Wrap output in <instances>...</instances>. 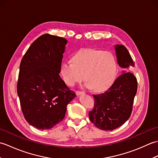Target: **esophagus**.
<instances>
[{
	"mask_svg": "<svg viewBox=\"0 0 158 158\" xmlns=\"http://www.w3.org/2000/svg\"><path fill=\"white\" fill-rule=\"evenodd\" d=\"M83 93V92H79V91H76V94H77V96H80V95H81Z\"/></svg>",
	"mask_w": 158,
	"mask_h": 158,
	"instance_id": "1",
	"label": "esophagus"
}]
</instances>
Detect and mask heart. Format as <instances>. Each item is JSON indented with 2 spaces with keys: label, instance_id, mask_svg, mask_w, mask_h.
<instances>
[{
  "label": "heart",
  "instance_id": "obj_1",
  "mask_svg": "<svg viewBox=\"0 0 158 158\" xmlns=\"http://www.w3.org/2000/svg\"><path fill=\"white\" fill-rule=\"evenodd\" d=\"M71 61L62 64L60 74L66 84L73 87L77 82L86 81L85 87L103 91L112 84L115 77L117 64L112 53L94 49L77 52Z\"/></svg>",
  "mask_w": 158,
  "mask_h": 158
}]
</instances>
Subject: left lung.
<instances>
[{
  "instance_id": "8db88e82",
  "label": "left lung",
  "mask_w": 158,
  "mask_h": 158,
  "mask_svg": "<svg viewBox=\"0 0 158 158\" xmlns=\"http://www.w3.org/2000/svg\"><path fill=\"white\" fill-rule=\"evenodd\" d=\"M117 64L125 70L102 94L93 95L94 107L89 112L91 122L99 129L113 130L122 126L129 119L137 91V81L131 73H125L135 66L129 52L123 45H115Z\"/></svg>"
}]
</instances>
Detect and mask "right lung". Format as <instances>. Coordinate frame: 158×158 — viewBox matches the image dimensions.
Listing matches in <instances>:
<instances>
[{"label": "right lung", "mask_w": 158, "mask_h": 158, "mask_svg": "<svg viewBox=\"0 0 158 158\" xmlns=\"http://www.w3.org/2000/svg\"><path fill=\"white\" fill-rule=\"evenodd\" d=\"M68 41L43 35L35 40L20 63L17 91L22 113L30 125L48 130L61 122L67 105L76 97L60 77Z\"/></svg>", "instance_id": "add662e5"}]
</instances>
